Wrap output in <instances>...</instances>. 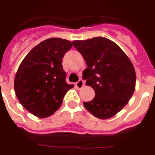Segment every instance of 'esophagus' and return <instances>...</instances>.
<instances>
[{
    "label": "esophagus",
    "mask_w": 155,
    "mask_h": 155,
    "mask_svg": "<svg viewBox=\"0 0 155 155\" xmlns=\"http://www.w3.org/2000/svg\"><path fill=\"white\" fill-rule=\"evenodd\" d=\"M75 86H76L77 88L81 89L84 86V81L83 80H81V79H80V80H79L76 84H75Z\"/></svg>",
    "instance_id": "1"
}]
</instances>
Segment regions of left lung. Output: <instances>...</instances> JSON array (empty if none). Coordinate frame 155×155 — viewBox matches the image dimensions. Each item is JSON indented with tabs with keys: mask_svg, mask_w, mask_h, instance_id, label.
<instances>
[{
	"mask_svg": "<svg viewBox=\"0 0 155 155\" xmlns=\"http://www.w3.org/2000/svg\"><path fill=\"white\" fill-rule=\"evenodd\" d=\"M73 45L86 62L82 78L95 92L84 107L97 118H111L129 103L135 91L136 73L131 61L116 43L104 37L74 40Z\"/></svg>",
	"mask_w": 155,
	"mask_h": 155,
	"instance_id": "8db88e82",
	"label": "left lung"
}]
</instances>
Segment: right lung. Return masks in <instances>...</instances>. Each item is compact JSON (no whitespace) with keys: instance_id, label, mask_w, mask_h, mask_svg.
<instances>
[{"instance_id":"right-lung-1","label":"right lung","mask_w":155,"mask_h":155,"mask_svg":"<svg viewBox=\"0 0 155 155\" xmlns=\"http://www.w3.org/2000/svg\"><path fill=\"white\" fill-rule=\"evenodd\" d=\"M69 40L51 38L42 41L21 61L14 78V91L20 104L39 118L51 116L61 107L74 85L65 81L62 58L71 48Z\"/></svg>"}]
</instances>
